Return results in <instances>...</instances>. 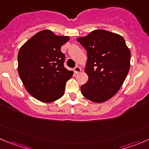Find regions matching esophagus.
I'll use <instances>...</instances> for the list:
<instances>
[{
    "label": "esophagus",
    "mask_w": 149,
    "mask_h": 149,
    "mask_svg": "<svg viewBox=\"0 0 149 149\" xmlns=\"http://www.w3.org/2000/svg\"><path fill=\"white\" fill-rule=\"evenodd\" d=\"M73 71H74L76 73H79V72L81 71V68L79 66L77 65L74 68V69H73Z\"/></svg>",
    "instance_id": "obj_1"
}]
</instances>
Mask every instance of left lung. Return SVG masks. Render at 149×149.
I'll return each mask as SVG.
<instances>
[{"instance_id": "left-lung-1", "label": "left lung", "mask_w": 149, "mask_h": 149, "mask_svg": "<svg viewBox=\"0 0 149 149\" xmlns=\"http://www.w3.org/2000/svg\"><path fill=\"white\" fill-rule=\"evenodd\" d=\"M77 41L87 52L84 70L89 80L81 86L82 95L95 102L114 96L123 84L130 67L131 53L120 35L95 30Z\"/></svg>"}]
</instances>
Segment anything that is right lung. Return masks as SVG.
Here are the masks:
<instances>
[{"instance_id": "add662e5", "label": "right lung", "mask_w": 149, "mask_h": 149, "mask_svg": "<svg viewBox=\"0 0 149 149\" xmlns=\"http://www.w3.org/2000/svg\"><path fill=\"white\" fill-rule=\"evenodd\" d=\"M68 36H57L49 30L38 32L26 41L18 53V73L26 90L36 99L51 102L65 93L73 72L64 67L60 49Z\"/></svg>"}]
</instances>
